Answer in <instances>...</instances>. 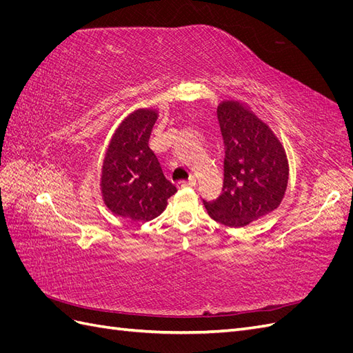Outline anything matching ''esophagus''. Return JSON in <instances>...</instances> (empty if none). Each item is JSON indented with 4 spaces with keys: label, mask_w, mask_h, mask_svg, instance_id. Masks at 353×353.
<instances>
[{
    "label": "esophagus",
    "mask_w": 353,
    "mask_h": 353,
    "mask_svg": "<svg viewBox=\"0 0 353 353\" xmlns=\"http://www.w3.org/2000/svg\"><path fill=\"white\" fill-rule=\"evenodd\" d=\"M181 187H196V178L194 176H190L187 181H181L178 183Z\"/></svg>",
    "instance_id": "1"
}]
</instances>
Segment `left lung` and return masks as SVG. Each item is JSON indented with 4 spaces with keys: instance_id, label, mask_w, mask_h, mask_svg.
Returning <instances> with one entry per match:
<instances>
[{
    "instance_id": "1",
    "label": "left lung",
    "mask_w": 353,
    "mask_h": 353,
    "mask_svg": "<svg viewBox=\"0 0 353 353\" xmlns=\"http://www.w3.org/2000/svg\"><path fill=\"white\" fill-rule=\"evenodd\" d=\"M218 121L225 147L222 194L203 203L210 218L244 227L279 208L287 188V159L270 128L239 103H222Z\"/></svg>"
}]
</instances>
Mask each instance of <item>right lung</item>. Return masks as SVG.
Returning <instances> with one entry per match:
<instances>
[{
  "mask_svg": "<svg viewBox=\"0 0 353 353\" xmlns=\"http://www.w3.org/2000/svg\"><path fill=\"white\" fill-rule=\"evenodd\" d=\"M154 110H137L117 128L103 163L104 203L116 215L137 222L154 219L176 193L148 147L156 123Z\"/></svg>",
  "mask_w": 353,
  "mask_h": 353,
  "instance_id": "obj_1",
  "label": "right lung"
}]
</instances>
